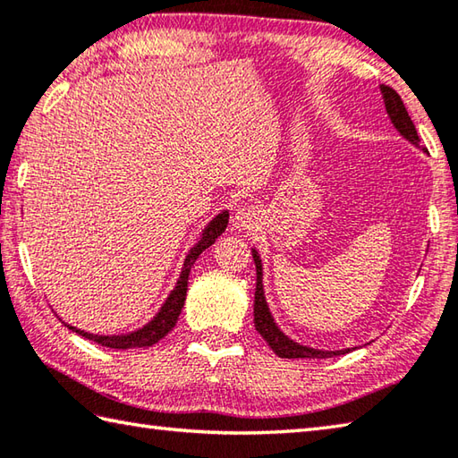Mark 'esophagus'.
<instances>
[{"label":"esophagus","instance_id":"obj_1","mask_svg":"<svg viewBox=\"0 0 458 458\" xmlns=\"http://www.w3.org/2000/svg\"><path fill=\"white\" fill-rule=\"evenodd\" d=\"M233 223H235V227H239V229H255L259 223V211L253 205H241L235 211Z\"/></svg>","mask_w":458,"mask_h":458}]
</instances>
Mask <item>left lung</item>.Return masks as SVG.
Segmentation results:
<instances>
[{
  "instance_id": "obj_1",
  "label": "left lung",
  "mask_w": 458,
  "mask_h": 458,
  "mask_svg": "<svg viewBox=\"0 0 458 458\" xmlns=\"http://www.w3.org/2000/svg\"><path fill=\"white\" fill-rule=\"evenodd\" d=\"M381 93L385 99L386 114H389L393 125L396 127V131H399L404 140H409L411 143L419 145V141H420L419 133L415 129V123H412V119L407 114V107H404L401 95L396 93L393 88H389V85H381ZM253 261L257 267V287H255V307H253L255 329L267 343H269V347L275 351V355H279L281 359H329V357L344 355V352L351 351V349L318 351V349H310V347H305V344H299L293 339H289V336L279 329L277 323L273 321L269 305H267V301H265L263 265H261V259H259L255 249H253Z\"/></svg>"
}]
</instances>
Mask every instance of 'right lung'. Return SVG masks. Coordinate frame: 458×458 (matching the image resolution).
Instances as JSON below:
<instances>
[{
  "mask_svg": "<svg viewBox=\"0 0 458 458\" xmlns=\"http://www.w3.org/2000/svg\"><path fill=\"white\" fill-rule=\"evenodd\" d=\"M227 223H229V213L223 211L209 223V225H207L199 243H197L185 257L183 269H181L175 289L171 291V295L167 297L165 303H163L159 313L153 317V321L145 325L143 329L129 333V335H114V336L85 333L81 329H75V327H72V325H67V329H72L73 333L85 336V339L95 341L98 344H101V347H109V349H141V347H151V344L161 341L163 336L174 329L177 318L181 315V309H183V305H185L187 281H189V273H191L193 263L197 261V257H199L207 247H211L215 243V239H217L221 233L227 229Z\"/></svg>",
  "mask_w": 458,
  "mask_h": 458,
  "instance_id": "right-lung-1",
  "label": "right lung"
}]
</instances>
